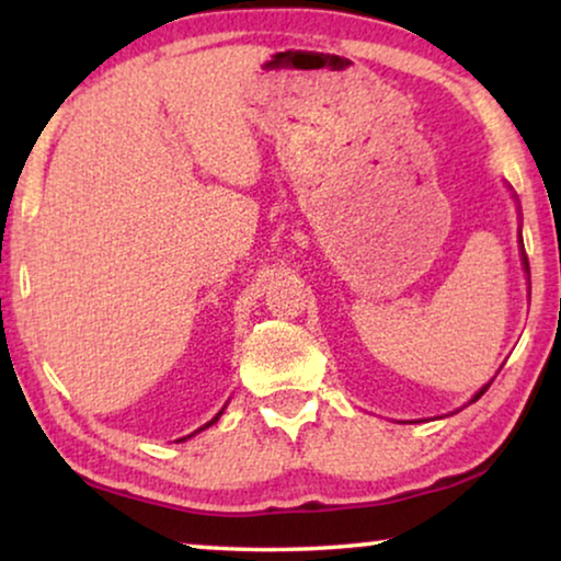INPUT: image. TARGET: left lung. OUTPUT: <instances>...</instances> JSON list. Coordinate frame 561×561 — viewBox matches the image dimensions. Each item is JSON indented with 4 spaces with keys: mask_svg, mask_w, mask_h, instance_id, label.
Wrapping results in <instances>:
<instances>
[{
    "mask_svg": "<svg viewBox=\"0 0 561 561\" xmlns=\"http://www.w3.org/2000/svg\"><path fill=\"white\" fill-rule=\"evenodd\" d=\"M520 248H524V240H520ZM520 255H524V267H526V273H528V257H526V250H524V252H520ZM488 388H490V382H488V386H482V388L478 390V393H474V396H472V401H470V403H474V401H478V398H480L482 393H485V390H488Z\"/></svg>",
    "mask_w": 561,
    "mask_h": 561,
    "instance_id": "1",
    "label": "left lung"
}]
</instances>
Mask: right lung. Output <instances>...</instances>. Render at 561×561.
<instances>
[{
    "label": "right lung",
    "mask_w": 561,
    "mask_h": 561,
    "mask_svg": "<svg viewBox=\"0 0 561 561\" xmlns=\"http://www.w3.org/2000/svg\"><path fill=\"white\" fill-rule=\"evenodd\" d=\"M221 413H225V409H221V411H219V413H217V416H214V419H211V421H209V424H204V426H202V428H198V432H204V428H209V426H211V424H217V421H219V416H221ZM194 434H196V432H194ZM194 434H191V436H194ZM179 442H186V436H183V439H179Z\"/></svg>",
    "instance_id": "1"
}]
</instances>
